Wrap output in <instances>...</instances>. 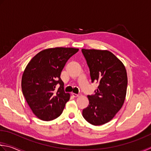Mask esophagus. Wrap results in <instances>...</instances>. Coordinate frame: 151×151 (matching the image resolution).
Masks as SVG:
<instances>
[{
  "mask_svg": "<svg viewBox=\"0 0 151 151\" xmlns=\"http://www.w3.org/2000/svg\"><path fill=\"white\" fill-rule=\"evenodd\" d=\"M72 96H73V97H78V96H79V94H76V93H72Z\"/></svg>",
  "mask_w": 151,
  "mask_h": 151,
  "instance_id": "34e87169",
  "label": "esophagus"
}]
</instances>
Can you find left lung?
Here are the masks:
<instances>
[{
	"label": "left lung",
	"mask_w": 151,
	"mask_h": 151,
	"mask_svg": "<svg viewBox=\"0 0 151 151\" xmlns=\"http://www.w3.org/2000/svg\"><path fill=\"white\" fill-rule=\"evenodd\" d=\"M89 68L92 83L99 85L94 94L88 95V106L83 110V116L95 126L110 121L121 109L127 94V70L111 52L82 49Z\"/></svg>",
	"instance_id": "8db88e82"
}]
</instances>
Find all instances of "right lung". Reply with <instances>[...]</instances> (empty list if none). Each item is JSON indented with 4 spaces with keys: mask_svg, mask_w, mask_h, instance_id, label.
<instances>
[{
    "mask_svg": "<svg viewBox=\"0 0 151 151\" xmlns=\"http://www.w3.org/2000/svg\"><path fill=\"white\" fill-rule=\"evenodd\" d=\"M78 49L55 47L40 52L27 64L21 79V88L35 115L43 121L59 116L70 99L60 74L69 58ZM60 87L56 88V86Z\"/></svg>",
    "mask_w": 151,
    "mask_h": 151,
    "instance_id": "right-lung-1",
    "label": "right lung"
}]
</instances>
